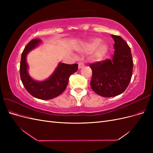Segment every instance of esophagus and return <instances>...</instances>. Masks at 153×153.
I'll list each match as a JSON object with an SVG mask.
<instances>
[{
    "mask_svg": "<svg viewBox=\"0 0 153 153\" xmlns=\"http://www.w3.org/2000/svg\"><path fill=\"white\" fill-rule=\"evenodd\" d=\"M84 64L83 62H79L78 63V69H81L82 68L84 67Z\"/></svg>",
    "mask_w": 153,
    "mask_h": 153,
    "instance_id": "esophagus-1",
    "label": "esophagus"
}]
</instances>
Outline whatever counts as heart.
Returning a JSON list of instances; mask_svg holds the SVG:
<instances>
[{"mask_svg":"<svg viewBox=\"0 0 153 153\" xmlns=\"http://www.w3.org/2000/svg\"><path fill=\"white\" fill-rule=\"evenodd\" d=\"M101 39L100 38L92 39L89 43L85 45L83 48V52L85 53H92V59L95 62L103 61L108 53L109 47L106 43H101Z\"/></svg>","mask_w":153,"mask_h":153,"instance_id":"b5f03b06","label":"heart"}]
</instances>
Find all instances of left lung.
<instances>
[{
  "label": "left lung",
  "mask_w": 153,
  "mask_h": 153,
  "mask_svg": "<svg viewBox=\"0 0 153 153\" xmlns=\"http://www.w3.org/2000/svg\"><path fill=\"white\" fill-rule=\"evenodd\" d=\"M114 40L112 60L90 64L92 71L91 86L97 94L114 97L126 89L133 73V62L131 49L121 37L112 34Z\"/></svg>",
  "instance_id": "left-lung-1"
}]
</instances>
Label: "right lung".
I'll list each match as a JSON object with an SVG mask.
<instances>
[{
    "label": "right lung",
    "mask_w": 153,
    "mask_h": 153,
    "mask_svg": "<svg viewBox=\"0 0 153 153\" xmlns=\"http://www.w3.org/2000/svg\"><path fill=\"white\" fill-rule=\"evenodd\" d=\"M40 43L39 39H32L23 51L20 66V78L23 85L32 96L40 100H50L61 94L65 91L69 76L78 70V64L59 63L53 73L47 80L42 82L35 81L27 72L28 64L26 62V56Z\"/></svg>",
    "instance_id": "1"
}]
</instances>
